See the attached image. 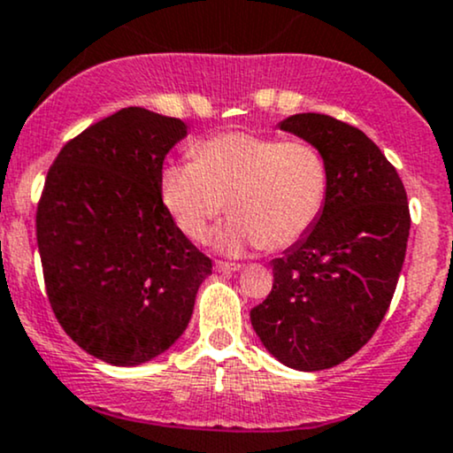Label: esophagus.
<instances>
[{"label": "esophagus", "mask_w": 453, "mask_h": 453, "mask_svg": "<svg viewBox=\"0 0 453 453\" xmlns=\"http://www.w3.org/2000/svg\"><path fill=\"white\" fill-rule=\"evenodd\" d=\"M215 268L219 270V272H236V270H241V264H232V261H223V259H219L215 264Z\"/></svg>", "instance_id": "34e87169"}]
</instances>
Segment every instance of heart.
Masks as SVG:
<instances>
[{
  "label": "heart",
  "instance_id": "b5f03b06",
  "mask_svg": "<svg viewBox=\"0 0 453 453\" xmlns=\"http://www.w3.org/2000/svg\"><path fill=\"white\" fill-rule=\"evenodd\" d=\"M192 157L162 168L160 203L196 242L230 209L234 219L215 236L227 253L291 247L316 226L329 198V165L306 139L230 130L194 145Z\"/></svg>",
  "mask_w": 453,
  "mask_h": 453
}]
</instances>
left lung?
Returning <instances> with one entry per match:
<instances>
[{"label": "left lung", "instance_id": "left-lung-1", "mask_svg": "<svg viewBox=\"0 0 453 453\" xmlns=\"http://www.w3.org/2000/svg\"><path fill=\"white\" fill-rule=\"evenodd\" d=\"M280 128L323 151L329 198L312 230L272 261L274 285L250 323L280 363L320 372L361 350L388 312L410 204L396 168L363 130L325 113H296Z\"/></svg>", "mask_w": 453, "mask_h": 453}]
</instances>
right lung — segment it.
<instances>
[{
  "instance_id": "obj_1",
  "label": "right lung",
  "mask_w": 453,
  "mask_h": 453,
  "mask_svg": "<svg viewBox=\"0 0 453 453\" xmlns=\"http://www.w3.org/2000/svg\"><path fill=\"white\" fill-rule=\"evenodd\" d=\"M185 133L181 119L124 107L69 139L43 183L35 232L48 302L65 334L105 363L171 348L212 272L157 189Z\"/></svg>"
}]
</instances>
